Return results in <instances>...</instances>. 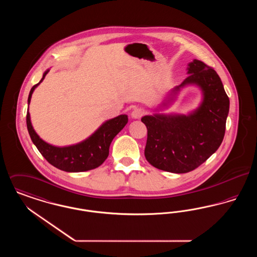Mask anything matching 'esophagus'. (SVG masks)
<instances>
[{"label": "esophagus", "instance_id": "1", "mask_svg": "<svg viewBox=\"0 0 257 257\" xmlns=\"http://www.w3.org/2000/svg\"><path fill=\"white\" fill-rule=\"evenodd\" d=\"M144 114H145V110L142 108H136L131 113L133 118H141Z\"/></svg>", "mask_w": 257, "mask_h": 257}]
</instances>
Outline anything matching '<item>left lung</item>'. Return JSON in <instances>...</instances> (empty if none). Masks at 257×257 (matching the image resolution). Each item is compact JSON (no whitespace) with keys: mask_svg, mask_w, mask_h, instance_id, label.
Returning <instances> with one entry per match:
<instances>
[{"mask_svg":"<svg viewBox=\"0 0 257 257\" xmlns=\"http://www.w3.org/2000/svg\"><path fill=\"white\" fill-rule=\"evenodd\" d=\"M189 76L174 87L196 84L203 91V101L189 115H146L147 128L145 156L153 167L173 173L194 171L217 151L225 133L229 98L220 78L211 66L194 60L188 66Z\"/></svg>","mask_w":257,"mask_h":257,"instance_id":"8db88e82","label":"left lung"}]
</instances>
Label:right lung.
Listing matches in <instances>:
<instances>
[{"label": "right lung", "instance_id": "1", "mask_svg": "<svg viewBox=\"0 0 257 257\" xmlns=\"http://www.w3.org/2000/svg\"><path fill=\"white\" fill-rule=\"evenodd\" d=\"M48 72L49 70L45 71L40 82L32 87L28 98L29 104L35 88L43 81ZM127 122L128 117L126 114L118 115L102 124L97 131L86 141L75 146L57 147L45 143L38 137L32 126L30 112L29 110L27 111V128L38 151L52 166L67 172L89 171L102 165L109 155L111 141L122 130Z\"/></svg>", "mask_w": 257, "mask_h": 257}]
</instances>
